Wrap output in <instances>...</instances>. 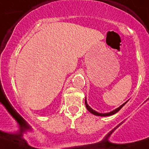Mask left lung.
Returning <instances> with one entry per match:
<instances>
[{
  "mask_svg": "<svg viewBox=\"0 0 149 149\" xmlns=\"http://www.w3.org/2000/svg\"><path fill=\"white\" fill-rule=\"evenodd\" d=\"M127 102H128V100H127V102H125L124 104H122V105L120 106V107H117V109H114V110L111 111V112H107V113H100V112H96L95 110H94V109L91 108V107H90L89 105H88V102H87V100H86H86H85V104H86V108H87L88 110L89 111V112H91V113H92V114H94V115L100 116V117H108V116L113 115V114H114L115 113H117V112H119V111H120V109L122 108V107H123V106L125 105V104L126 103H127Z\"/></svg>",
  "mask_w": 149,
  "mask_h": 149,
  "instance_id": "1",
  "label": "left lung"
}]
</instances>
